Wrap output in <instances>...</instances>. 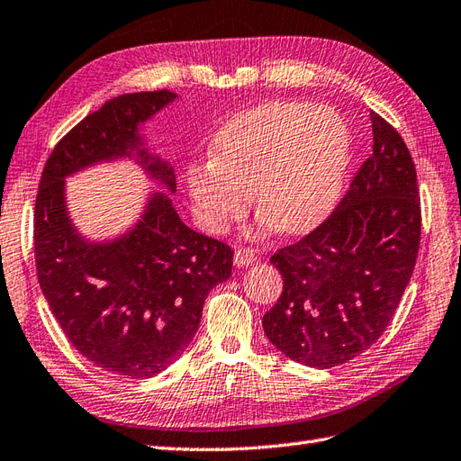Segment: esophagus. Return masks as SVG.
<instances>
[{"mask_svg":"<svg viewBox=\"0 0 461 461\" xmlns=\"http://www.w3.org/2000/svg\"><path fill=\"white\" fill-rule=\"evenodd\" d=\"M254 260H256L254 250H250V249H237V250H234V264H237L239 267L250 266Z\"/></svg>","mask_w":461,"mask_h":461,"instance_id":"1","label":"esophagus"}]
</instances>
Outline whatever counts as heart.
Returning a JSON list of instances; mask_svg holds the SVG:
<instances>
[{"label": "heart", "instance_id": "obj_1", "mask_svg": "<svg viewBox=\"0 0 461 461\" xmlns=\"http://www.w3.org/2000/svg\"><path fill=\"white\" fill-rule=\"evenodd\" d=\"M352 137L332 107L269 101L224 122L212 156L192 162L185 187L201 227L227 232L250 209L260 230L305 234L327 219L342 195Z\"/></svg>", "mask_w": 461, "mask_h": 461}]
</instances>
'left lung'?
<instances>
[{"instance_id": "left-lung-1", "label": "left lung", "mask_w": 461, "mask_h": 461, "mask_svg": "<svg viewBox=\"0 0 461 461\" xmlns=\"http://www.w3.org/2000/svg\"><path fill=\"white\" fill-rule=\"evenodd\" d=\"M374 152L332 215L272 262L284 291L262 327L277 350L309 367L360 356L391 322L420 244L417 170L405 140L375 111Z\"/></svg>"}]
</instances>
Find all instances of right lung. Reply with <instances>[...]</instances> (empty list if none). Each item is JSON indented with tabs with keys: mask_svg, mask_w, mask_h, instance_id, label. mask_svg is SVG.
Returning <instances> with one entry per match:
<instances>
[{
	"mask_svg": "<svg viewBox=\"0 0 461 461\" xmlns=\"http://www.w3.org/2000/svg\"><path fill=\"white\" fill-rule=\"evenodd\" d=\"M176 97L160 89L105 101L54 146L35 203L37 276L52 315L89 362L132 379L160 374L184 354L209 291L230 277L232 250L189 229L162 192L149 197L125 234L87 240L70 219L66 177L132 158L176 194L174 167L140 134L142 122Z\"/></svg>",
	"mask_w": 461,
	"mask_h": 461,
	"instance_id": "1",
	"label": "right lung"
}]
</instances>
